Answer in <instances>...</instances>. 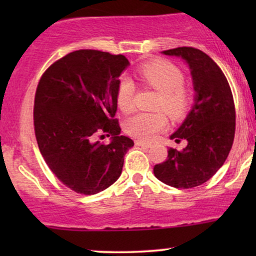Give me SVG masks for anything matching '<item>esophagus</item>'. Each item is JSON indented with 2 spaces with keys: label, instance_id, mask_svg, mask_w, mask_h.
<instances>
[{
  "label": "esophagus",
  "instance_id": "34e87169",
  "mask_svg": "<svg viewBox=\"0 0 256 256\" xmlns=\"http://www.w3.org/2000/svg\"><path fill=\"white\" fill-rule=\"evenodd\" d=\"M134 144L138 146H143V148H149V146H150V143L149 142H144V140H137L136 142H134Z\"/></svg>",
  "mask_w": 256,
  "mask_h": 256
}]
</instances>
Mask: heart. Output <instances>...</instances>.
Wrapping results in <instances>:
<instances>
[{
    "instance_id": "b5f03b06",
    "label": "heart",
    "mask_w": 256,
    "mask_h": 256,
    "mask_svg": "<svg viewBox=\"0 0 256 256\" xmlns=\"http://www.w3.org/2000/svg\"><path fill=\"white\" fill-rule=\"evenodd\" d=\"M138 76L146 86L160 92L155 110H165L173 119H180L189 110L192 102V92L184 85V72L174 64L166 60L146 62L138 67ZM136 85L128 77L120 78L116 90V102L124 113L134 108ZM167 126L164 112L138 113L126 122L125 130L138 140H150Z\"/></svg>"
}]
</instances>
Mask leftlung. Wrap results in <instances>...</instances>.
Returning a JSON list of instances; mask_svg holds the SVG:
<instances>
[{
	"mask_svg": "<svg viewBox=\"0 0 256 256\" xmlns=\"http://www.w3.org/2000/svg\"><path fill=\"white\" fill-rule=\"evenodd\" d=\"M189 64L196 91L195 104L180 128L171 136L183 150L170 148L164 162L154 166L158 180L178 189L206 183L224 165L236 130V110L228 79L220 67L200 49L179 46L164 52Z\"/></svg>",
	"mask_w": 256,
	"mask_h": 256,
	"instance_id": "8db88e82",
	"label": "left lung"
}]
</instances>
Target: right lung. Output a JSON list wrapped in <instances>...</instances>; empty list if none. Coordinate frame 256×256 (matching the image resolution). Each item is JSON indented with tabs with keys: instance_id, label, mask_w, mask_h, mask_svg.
<instances>
[{
	"instance_id": "add662e5",
	"label": "right lung",
	"mask_w": 256,
	"mask_h": 256,
	"mask_svg": "<svg viewBox=\"0 0 256 256\" xmlns=\"http://www.w3.org/2000/svg\"><path fill=\"white\" fill-rule=\"evenodd\" d=\"M124 55L80 49L52 64L34 95V125L40 154L67 188L83 195L107 189L122 174L134 146L120 136L116 112ZM112 136L110 145L97 140Z\"/></svg>"
}]
</instances>
